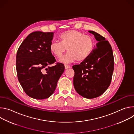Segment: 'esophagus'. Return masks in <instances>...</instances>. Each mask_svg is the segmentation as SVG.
<instances>
[{"instance_id": "esophagus-1", "label": "esophagus", "mask_w": 134, "mask_h": 134, "mask_svg": "<svg viewBox=\"0 0 134 134\" xmlns=\"http://www.w3.org/2000/svg\"><path fill=\"white\" fill-rule=\"evenodd\" d=\"M65 68L66 69H67L68 68H70V66L68 65H65Z\"/></svg>"}]
</instances>
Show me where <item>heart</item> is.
<instances>
[{
	"label": "heart",
	"mask_w": 134,
	"mask_h": 134,
	"mask_svg": "<svg viewBox=\"0 0 134 134\" xmlns=\"http://www.w3.org/2000/svg\"><path fill=\"white\" fill-rule=\"evenodd\" d=\"M60 42L52 41L49 46L50 51L60 58L67 49L68 51L60 59V62L69 63L76 59L77 62L86 60L90 55L94 46L92 38L82 32L71 30L59 35Z\"/></svg>",
	"instance_id": "heart-1"
}]
</instances>
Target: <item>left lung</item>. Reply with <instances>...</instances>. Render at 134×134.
Returning a JSON list of instances; mask_svg holds the SVG:
<instances>
[{
	"label": "left lung",
	"instance_id": "1",
	"mask_svg": "<svg viewBox=\"0 0 134 134\" xmlns=\"http://www.w3.org/2000/svg\"><path fill=\"white\" fill-rule=\"evenodd\" d=\"M88 32L98 42L88 58L72 68L75 90L83 97L90 99L100 96L110 86L114 58L111 46L105 38L94 31Z\"/></svg>",
	"mask_w": 134,
	"mask_h": 134
}]
</instances>
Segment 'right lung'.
Masks as SVG:
<instances>
[{
  "label": "right lung",
  "instance_id": "add662e5",
  "mask_svg": "<svg viewBox=\"0 0 134 134\" xmlns=\"http://www.w3.org/2000/svg\"><path fill=\"white\" fill-rule=\"evenodd\" d=\"M53 34V32H32L17 52L16 66L18 81L28 96L35 99L50 97L65 70L62 63L49 66L56 62L49 49Z\"/></svg>",
  "mask_w": 134,
  "mask_h": 134
}]
</instances>
